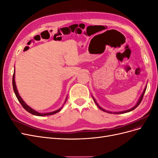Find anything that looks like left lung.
<instances>
[{
	"instance_id": "1",
	"label": "left lung",
	"mask_w": 158,
	"mask_h": 158,
	"mask_svg": "<svg viewBox=\"0 0 158 158\" xmlns=\"http://www.w3.org/2000/svg\"><path fill=\"white\" fill-rule=\"evenodd\" d=\"M146 88H147V86H146L145 87V88H144V91H143V92H142V95H140V98H139V99H138V101L137 102V103H136V104L135 105V106H134L133 107H132V108H131L130 109H128V110H126V111H119V112H111V111H107V110H106V109H103V108H102L101 107H100L99 105H98V103H97V102L95 101V98L92 96V98H93V99H94V102L95 103V104L97 105V106L101 109V110H102L103 111H104V112H106V113H113V114H123V113H128V112H130V111H132V110H134L135 109H136L138 106H139V104L140 103V102H142V98H143V96H144V93H145V92H146Z\"/></svg>"
}]
</instances>
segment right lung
<instances>
[{
    "mask_svg": "<svg viewBox=\"0 0 158 158\" xmlns=\"http://www.w3.org/2000/svg\"><path fill=\"white\" fill-rule=\"evenodd\" d=\"M12 85H13V89H14V93H15V95L16 96L18 99V100L19 101V102H20L21 103V105L22 106V107L24 108L26 111L27 112L30 113L31 114H34V115H36V116H40V117H42V116H47V115H51V114H54L56 113L59 112L60 110L62 109V108H63V107L64 106V103H66V99H67V98H66L65 99V102H64V103L63 104V106H62L60 108H59V109L56 110V111H52V112H49V113H39L36 111L35 110H34L33 109H32L31 107H30L29 106H27V105L25 103V102L23 101V100L22 99V98L20 97V95H19V93H18V91L17 89V88H16V82H15V69H14V74H13V77H12Z\"/></svg>",
    "mask_w": 158,
    "mask_h": 158,
    "instance_id": "obj_1",
    "label": "right lung"
}]
</instances>
